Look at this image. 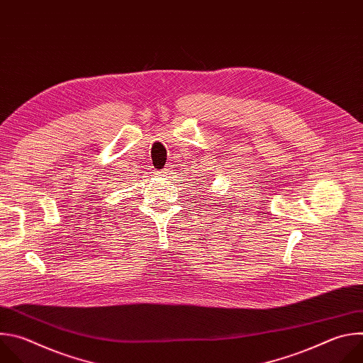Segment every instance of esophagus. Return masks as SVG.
Listing matches in <instances>:
<instances>
[{"label":"esophagus","mask_w":363,"mask_h":363,"mask_svg":"<svg viewBox=\"0 0 363 363\" xmlns=\"http://www.w3.org/2000/svg\"><path fill=\"white\" fill-rule=\"evenodd\" d=\"M169 172H171V171H169V168H167V169H162V171H160L158 174H160L161 177H168V175H169Z\"/></svg>","instance_id":"obj_1"}]
</instances>
